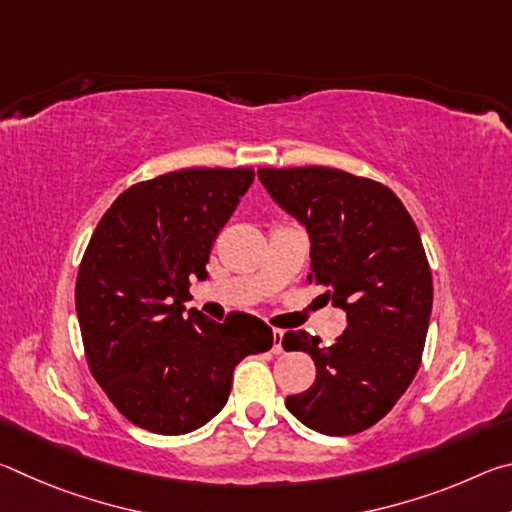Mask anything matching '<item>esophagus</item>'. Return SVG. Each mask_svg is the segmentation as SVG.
<instances>
[{
    "instance_id": "obj_1",
    "label": "esophagus",
    "mask_w": 512,
    "mask_h": 512,
    "mask_svg": "<svg viewBox=\"0 0 512 512\" xmlns=\"http://www.w3.org/2000/svg\"><path fill=\"white\" fill-rule=\"evenodd\" d=\"M282 336H284L282 329H273V352H275V354H282V352H284V348H282Z\"/></svg>"
}]
</instances>
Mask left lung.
I'll return each mask as SVG.
<instances>
[{
	"instance_id": "1",
	"label": "left lung",
	"mask_w": 512,
	"mask_h": 512,
	"mask_svg": "<svg viewBox=\"0 0 512 512\" xmlns=\"http://www.w3.org/2000/svg\"><path fill=\"white\" fill-rule=\"evenodd\" d=\"M273 201L305 225L309 282L348 314L332 345L287 332L284 350L307 352L316 381L287 409L327 436L366 431L393 409L420 368L433 284L420 232L400 198L377 180L329 167L259 169Z\"/></svg>"
}]
</instances>
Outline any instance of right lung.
I'll list each match as a JSON object with an SVG mask.
<instances>
[{
	"mask_svg": "<svg viewBox=\"0 0 512 512\" xmlns=\"http://www.w3.org/2000/svg\"><path fill=\"white\" fill-rule=\"evenodd\" d=\"M253 169H183L119 194L101 216L76 275L85 359L135 427L180 436L228 402L232 372L266 352L264 320L232 311L214 323L189 309V280H205L216 235L253 185Z\"/></svg>",
	"mask_w": 512,
	"mask_h": 512,
	"instance_id": "obj_1",
	"label": "right lung"
}]
</instances>
